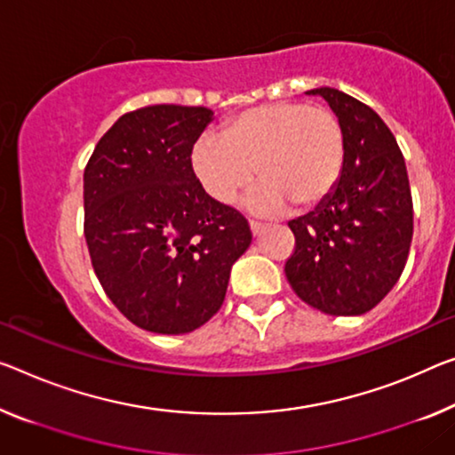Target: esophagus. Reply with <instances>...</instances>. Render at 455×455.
<instances>
[{"instance_id":"obj_1","label":"esophagus","mask_w":455,"mask_h":455,"mask_svg":"<svg viewBox=\"0 0 455 455\" xmlns=\"http://www.w3.org/2000/svg\"><path fill=\"white\" fill-rule=\"evenodd\" d=\"M250 229H251V234H254V235H260L264 229H267V226H264V223H260V221H250Z\"/></svg>"}]
</instances>
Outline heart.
Returning <instances> with one entry per match:
<instances>
[{"label": "heart", "instance_id": "heart-1", "mask_svg": "<svg viewBox=\"0 0 455 455\" xmlns=\"http://www.w3.org/2000/svg\"><path fill=\"white\" fill-rule=\"evenodd\" d=\"M346 158L344 128L333 111L300 101H275L242 111L221 136L193 148V171L218 204H232L254 169L258 185L246 197L251 212L276 215L291 201L311 209L330 197Z\"/></svg>", "mask_w": 455, "mask_h": 455}]
</instances>
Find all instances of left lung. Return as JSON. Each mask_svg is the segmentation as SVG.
I'll list each match as a JSON object with an SVG mask.
<instances>
[{
  "instance_id": "obj_1",
  "label": "left lung",
  "mask_w": 455,
  "mask_h": 455,
  "mask_svg": "<svg viewBox=\"0 0 455 455\" xmlns=\"http://www.w3.org/2000/svg\"><path fill=\"white\" fill-rule=\"evenodd\" d=\"M321 95L344 128L346 158L333 193L289 221L295 251L284 264L292 291L327 315H362L380 303L407 264L413 199L403 152L372 108L331 87Z\"/></svg>"
}]
</instances>
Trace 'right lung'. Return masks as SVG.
<instances>
[{"label": "right lung", "mask_w": 455, "mask_h": 455, "mask_svg": "<svg viewBox=\"0 0 455 455\" xmlns=\"http://www.w3.org/2000/svg\"><path fill=\"white\" fill-rule=\"evenodd\" d=\"M212 122L207 108L130 111L83 174L91 264L111 303L146 331L207 323L251 242L246 218L209 197L193 172V146Z\"/></svg>", "instance_id": "right-lung-1"}]
</instances>
